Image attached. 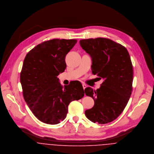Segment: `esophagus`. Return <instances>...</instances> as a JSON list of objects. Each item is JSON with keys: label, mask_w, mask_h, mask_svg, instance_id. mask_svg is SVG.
<instances>
[{"label": "esophagus", "mask_w": 154, "mask_h": 154, "mask_svg": "<svg viewBox=\"0 0 154 154\" xmlns=\"http://www.w3.org/2000/svg\"><path fill=\"white\" fill-rule=\"evenodd\" d=\"M82 87H83V88H84V89H85V88L87 87V85H86L85 84H83V85H82Z\"/></svg>", "instance_id": "obj_1"}]
</instances>
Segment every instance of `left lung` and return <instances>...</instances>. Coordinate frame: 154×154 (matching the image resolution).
<instances>
[{
	"instance_id": "left-lung-1",
	"label": "left lung",
	"mask_w": 154,
	"mask_h": 154,
	"mask_svg": "<svg viewBox=\"0 0 154 154\" xmlns=\"http://www.w3.org/2000/svg\"><path fill=\"white\" fill-rule=\"evenodd\" d=\"M79 43L91 57L92 74L104 79L96 91L85 89V94L94 100V107L85 111V116L94 123H110L123 112L132 94L130 55L124 46L109 38L84 39Z\"/></svg>"
}]
</instances>
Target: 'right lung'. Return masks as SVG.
Wrapping results in <instances>:
<instances>
[{
	"label": "right lung",
	"instance_id": "add662e5",
	"mask_svg": "<svg viewBox=\"0 0 154 154\" xmlns=\"http://www.w3.org/2000/svg\"><path fill=\"white\" fill-rule=\"evenodd\" d=\"M77 43L75 39H53L38 44L23 60L20 75L24 100L41 122L56 125L66 118L69 103L84 96L78 81L63 87L57 76L66 67V54Z\"/></svg>",
	"mask_w": 154,
	"mask_h": 154
}]
</instances>
